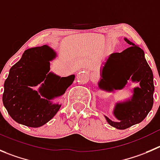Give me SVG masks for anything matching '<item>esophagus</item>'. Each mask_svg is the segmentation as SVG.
<instances>
[{
  "mask_svg": "<svg viewBox=\"0 0 160 160\" xmlns=\"http://www.w3.org/2000/svg\"><path fill=\"white\" fill-rule=\"evenodd\" d=\"M97 77V74H95V73H92V74H91V78H92V79H95Z\"/></svg>",
  "mask_w": 160,
  "mask_h": 160,
  "instance_id": "esophagus-1",
  "label": "esophagus"
}]
</instances>
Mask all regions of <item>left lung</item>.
Returning a JSON list of instances; mask_svg holds the SVG:
<instances>
[{
    "mask_svg": "<svg viewBox=\"0 0 160 160\" xmlns=\"http://www.w3.org/2000/svg\"><path fill=\"white\" fill-rule=\"evenodd\" d=\"M124 40L130 47L109 56L101 68L98 82L100 89L108 91L123 89L129 79L139 82V87L133 89L131 98L115 104L113 115L117 121L104 116L108 124L118 130L129 128L145 118L152 108L155 89L153 73L144 58V51L126 38Z\"/></svg>",
    "mask_w": 160,
    "mask_h": 160,
    "instance_id": "8db88e82",
    "label": "left lung"
}]
</instances>
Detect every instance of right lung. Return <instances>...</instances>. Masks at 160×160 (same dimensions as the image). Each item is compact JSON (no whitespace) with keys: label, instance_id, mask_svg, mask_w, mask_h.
Wrapping results in <instances>:
<instances>
[{"label":"right lung","instance_id":"add662e5","mask_svg":"<svg viewBox=\"0 0 160 160\" xmlns=\"http://www.w3.org/2000/svg\"><path fill=\"white\" fill-rule=\"evenodd\" d=\"M56 57V52L45 45L26 50L11 68L4 84L3 104L9 115L19 124L42 127L61 107L52 100L64 94L75 75L60 77L49 72L50 61ZM41 82L38 91L32 89Z\"/></svg>","mask_w":160,"mask_h":160}]
</instances>
